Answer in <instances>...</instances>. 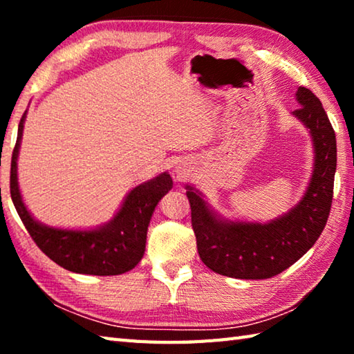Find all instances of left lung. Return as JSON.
<instances>
[{"label": "left lung", "instance_id": "8db88e82", "mask_svg": "<svg viewBox=\"0 0 354 354\" xmlns=\"http://www.w3.org/2000/svg\"><path fill=\"white\" fill-rule=\"evenodd\" d=\"M297 100L299 107L293 115L309 129L315 162L303 200L286 215L270 223L221 220L198 190L187 185L196 248L215 273L239 279L277 277L306 254L325 230L337 165L335 134L320 100L309 88L298 87Z\"/></svg>", "mask_w": 354, "mask_h": 354}]
</instances>
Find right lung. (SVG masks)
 <instances>
[{"label": "right lung", "mask_w": 354, "mask_h": 354, "mask_svg": "<svg viewBox=\"0 0 354 354\" xmlns=\"http://www.w3.org/2000/svg\"><path fill=\"white\" fill-rule=\"evenodd\" d=\"M26 112L19 124V136L10 162V196L23 225L35 245L65 270L111 277L129 272L145 253L149 220L159 200L173 187L169 173L137 185L128 194L115 217L92 231L57 230L39 223L28 212L17 181V158Z\"/></svg>", "instance_id": "right-lung-1"}]
</instances>
